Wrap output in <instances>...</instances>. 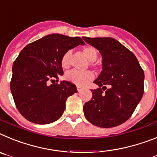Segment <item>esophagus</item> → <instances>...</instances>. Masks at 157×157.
<instances>
[{
    "label": "esophagus",
    "mask_w": 157,
    "mask_h": 157,
    "mask_svg": "<svg viewBox=\"0 0 157 157\" xmlns=\"http://www.w3.org/2000/svg\"><path fill=\"white\" fill-rule=\"evenodd\" d=\"M77 91H78V92H80V91L82 90V88H81L80 86H77Z\"/></svg>",
    "instance_id": "esophagus-1"
}]
</instances>
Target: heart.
Returning a JSON list of instances; mask_svg holds the SVG:
<instances>
[{"instance_id":"heart-1","label":"heart","mask_w":157,"mask_h":157,"mask_svg":"<svg viewBox=\"0 0 157 157\" xmlns=\"http://www.w3.org/2000/svg\"><path fill=\"white\" fill-rule=\"evenodd\" d=\"M82 51L86 56L89 61H91L90 65L92 67L95 68L93 62L96 60L98 57L97 50L92 46H85L82 48ZM71 57H72V51L67 50L64 53L61 59V65L63 69H66L70 67L71 65ZM65 80L70 83L76 84L77 86H84L88 82H90L94 78V74L91 71H85V72H79V71L72 70L69 71L65 76Z\"/></svg>"}]
</instances>
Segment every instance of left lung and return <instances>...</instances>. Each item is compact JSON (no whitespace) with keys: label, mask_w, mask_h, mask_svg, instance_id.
<instances>
[{"label":"left lung","mask_w":157,"mask_h":157,"mask_svg":"<svg viewBox=\"0 0 157 157\" xmlns=\"http://www.w3.org/2000/svg\"><path fill=\"white\" fill-rule=\"evenodd\" d=\"M83 39L97 49L103 58V70L94 81L99 88L92 90V99L84 103V116L99 127L119 126L131 117L142 98L144 71L136 56L116 39Z\"/></svg>","instance_id":"obj_1"}]
</instances>
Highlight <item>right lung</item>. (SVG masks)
<instances>
[{
    "mask_svg": "<svg viewBox=\"0 0 157 157\" xmlns=\"http://www.w3.org/2000/svg\"><path fill=\"white\" fill-rule=\"evenodd\" d=\"M84 43L80 37L52 34L21 50L13 63L10 88L16 108L26 119L49 124L62 116L66 99L77 90L69 81L55 83L64 73L61 59L65 51Z\"/></svg>",
    "mask_w": 157,
    "mask_h": 157,
    "instance_id": "right-lung-1",
    "label": "right lung"
}]
</instances>
